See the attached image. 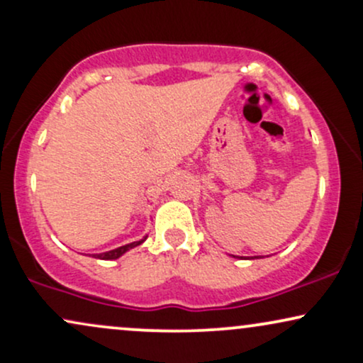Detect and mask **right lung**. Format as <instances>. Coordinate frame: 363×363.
Segmentation results:
<instances>
[{"label":"right lung","mask_w":363,"mask_h":363,"mask_svg":"<svg viewBox=\"0 0 363 363\" xmlns=\"http://www.w3.org/2000/svg\"><path fill=\"white\" fill-rule=\"evenodd\" d=\"M147 239V237H145ZM145 239L138 240V242H131V244H126V245H121L118 249H112V251H107V252H102V254H94V257H97V259H118V257L123 256L124 252L129 251V249L136 247V245H140L143 242Z\"/></svg>","instance_id":"obj_1"}]
</instances>
